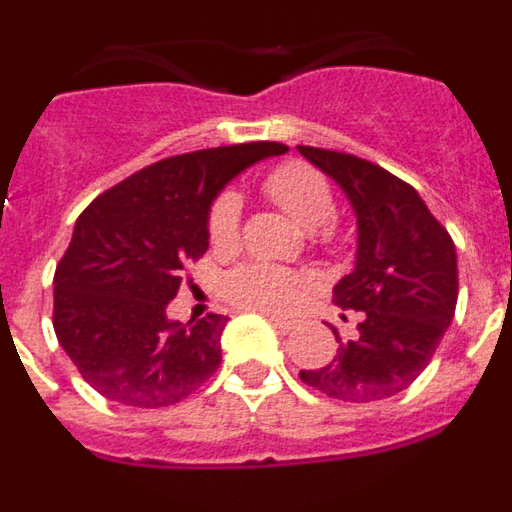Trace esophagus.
<instances>
[{"instance_id": "1", "label": "esophagus", "mask_w": 512, "mask_h": 512, "mask_svg": "<svg viewBox=\"0 0 512 512\" xmlns=\"http://www.w3.org/2000/svg\"><path fill=\"white\" fill-rule=\"evenodd\" d=\"M269 323L274 325V328L277 330H282V333H289V330L295 328V323H292V320H284V318H274V315H271L269 318Z\"/></svg>"}]
</instances>
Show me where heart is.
I'll return each mask as SVG.
<instances>
[{
	"mask_svg": "<svg viewBox=\"0 0 512 512\" xmlns=\"http://www.w3.org/2000/svg\"><path fill=\"white\" fill-rule=\"evenodd\" d=\"M264 192L305 230H320L336 215V197L328 179L305 161H287L264 176ZM241 194L225 189L215 197L207 215V235L215 251H230L241 241ZM307 279L284 266L246 261L223 279L230 305L259 312H289L305 297Z\"/></svg>",
	"mask_w": 512,
	"mask_h": 512,
	"instance_id": "heart-1",
	"label": "heart"
}]
</instances>
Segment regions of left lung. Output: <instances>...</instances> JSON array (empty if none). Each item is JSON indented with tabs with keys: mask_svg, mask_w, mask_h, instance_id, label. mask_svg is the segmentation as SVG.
<instances>
[{
	"mask_svg": "<svg viewBox=\"0 0 512 512\" xmlns=\"http://www.w3.org/2000/svg\"><path fill=\"white\" fill-rule=\"evenodd\" d=\"M346 192L359 223L356 269L333 302L359 312L356 336L328 366L302 369L312 390L343 402H374L408 390L431 364L459 297L456 248L420 194L354 153L297 146Z\"/></svg>",
	"mask_w": 512,
	"mask_h": 512,
	"instance_id": "left-lung-1",
	"label": "left lung"
}]
</instances>
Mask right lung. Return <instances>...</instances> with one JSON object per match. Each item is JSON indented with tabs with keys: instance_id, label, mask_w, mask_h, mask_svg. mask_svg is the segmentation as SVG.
I'll list each match as a JSON object with an SVG mask.
<instances>
[{
	"instance_id": "add662e5",
	"label": "right lung",
	"mask_w": 512,
	"mask_h": 512,
	"mask_svg": "<svg viewBox=\"0 0 512 512\" xmlns=\"http://www.w3.org/2000/svg\"><path fill=\"white\" fill-rule=\"evenodd\" d=\"M287 151L238 143L182 153L135 171L76 220L53 277V328L84 382L112 402L169 408L220 366L225 315L166 318L189 261L210 246L207 215L238 171Z\"/></svg>"
}]
</instances>
